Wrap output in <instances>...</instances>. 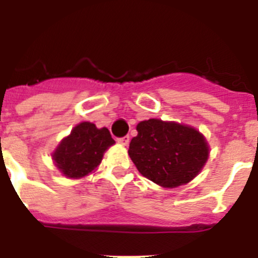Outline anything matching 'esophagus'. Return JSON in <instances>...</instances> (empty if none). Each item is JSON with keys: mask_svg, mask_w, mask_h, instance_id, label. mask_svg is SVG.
I'll use <instances>...</instances> for the list:
<instances>
[{"mask_svg": "<svg viewBox=\"0 0 258 258\" xmlns=\"http://www.w3.org/2000/svg\"><path fill=\"white\" fill-rule=\"evenodd\" d=\"M129 141H131L129 136H124V137H121V138H117V142L122 146H127Z\"/></svg>", "mask_w": 258, "mask_h": 258, "instance_id": "esophagus-1", "label": "esophagus"}]
</instances>
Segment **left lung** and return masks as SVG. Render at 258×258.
Instances as JSON below:
<instances>
[{"mask_svg": "<svg viewBox=\"0 0 258 258\" xmlns=\"http://www.w3.org/2000/svg\"><path fill=\"white\" fill-rule=\"evenodd\" d=\"M129 156L142 175L163 187L195 178L208 159L204 137L194 127L150 118L137 125Z\"/></svg>", "mask_w": 258, "mask_h": 258, "instance_id": "obj_1", "label": "left lung"}]
</instances>
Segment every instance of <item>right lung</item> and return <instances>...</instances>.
Masks as SVG:
<instances>
[{
	"label": "right lung",
	"instance_id": "right-lung-1",
	"mask_svg": "<svg viewBox=\"0 0 258 258\" xmlns=\"http://www.w3.org/2000/svg\"><path fill=\"white\" fill-rule=\"evenodd\" d=\"M113 143L107 127L98 129L92 122H81L61 141L52 159L68 178H80L101 164L104 151Z\"/></svg>",
	"mask_w": 258,
	"mask_h": 258
}]
</instances>
